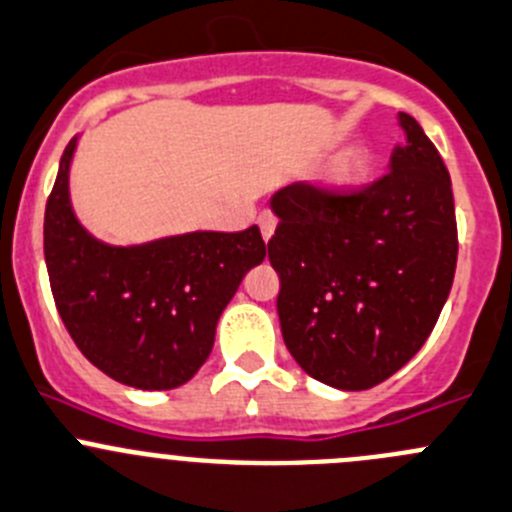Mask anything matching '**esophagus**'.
I'll list each match as a JSON object with an SVG mask.
<instances>
[{
	"label": "esophagus",
	"instance_id": "1",
	"mask_svg": "<svg viewBox=\"0 0 512 512\" xmlns=\"http://www.w3.org/2000/svg\"><path fill=\"white\" fill-rule=\"evenodd\" d=\"M259 228H261V236H264V241H269L271 236H274L276 231V218L271 216V213H261L259 216Z\"/></svg>",
	"mask_w": 512,
	"mask_h": 512
}]
</instances>
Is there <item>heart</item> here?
<instances>
[{"label": "heart", "mask_w": 512, "mask_h": 512, "mask_svg": "<svg viewBox=\"0 0 512 512\" xmlns=\"http://www.w3.org/2000/svg\"><path fill=\"white\" fill-rule=\"evenodd\" d=\"M367 170H369L367 153H364V150H349V153L332 168V173H329V183L337 188L357 186L359 180L367 175Z\"/></svg>", "instance_id": "b5f03b06"}]
</instances>
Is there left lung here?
I'll return each instance as SVG.
<instances>
[{"mask_svg": "<svg viewBox=\"0 0 512 512\" xmlns=\"http://www.w3.org/2000/svg\"><path fill=\"white\" fill-rule=\"evenodd\" d=\"M407 143L359 191L291 183L271 198L269 261L286 349L309 377L359 392L405 367L452 289L457 223L440 153L399 113Z\"/></svg>", "mask_w": 512, "mask_h": 512, "instance_id": "8db88e82", "label": "left lung"}]
</instances>
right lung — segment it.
<instances>
[{
    "instance_id": "obj_1",
    "label": "right lung",
    "mask_w": 512,
    "mask_h": 512,
    "mask_svg": "<svg viewBox=\"0 0 512 512\" xmlns=\"http://www.w3.org/2000/svg\"><path fill=\"white\" fill-rule=\"evenodd\" d=\"M75 145L72 138L62 153L45 208V261L57 311L77 349L115 382L180 387L211 354L218 316L243 276L264 261L259 226L140 246L97 241L70 203Z\"/></svg>"
}]
</instances>
